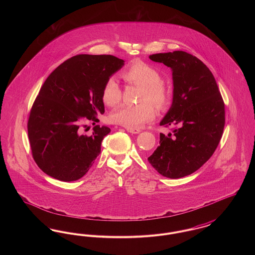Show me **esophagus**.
Instances as JSON below:
<instances>
[{
    "label": "esophagus",
    "mask_w": 255,
    "mask_h": 255,
    "mask_svg": "<svg viewBox=\"0 0 255 255\" xmlns=\"http://www.w3.org/2000/svg\"><path fill=\"white\" fill-rule=\"evenodd\" d=\"M126 130L131 133H138L141 132L139 129H136V128H127Z\"/></svg>",
    "instance_id": "1"
}]
</instances>
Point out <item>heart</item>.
<instances>
[{"mask_svg":"<svg viewBox=\"0 0 255 255\" xmlns=\"http://www.w3.org/2000/svg\"><path fill=\"white\" fill-rule=\"evenodd\" d=\"M122 76L129 83L141 87L139 101L143 102L137 105H122L111 114V122L126 128H137L155 117L152 103L158 109H164L169 104V92L161 82L160 73L154 67L138 62L126 69ZM121 98V87L115 78H110L102 90L103 102L107 106L114 107L119 104Z\"/></svg>","mask_w":255,"mask_h":255,"instance_id":"1","label":"heart"}]
</instances>
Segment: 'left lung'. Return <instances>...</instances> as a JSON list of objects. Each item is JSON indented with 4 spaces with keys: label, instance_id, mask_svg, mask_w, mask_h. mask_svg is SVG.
I'll use <instances>...</instances> for the list:
<instances>
[{
    "label": "left lung",
    "instance_id": "1",
    "mask_svg": "<svg viewBox=\"0 0 255 255\" xmlns=\"http://www.w3.org/2000/svg\"><path fill=\"white\" fill-rule=\"evenodd\" d=\"M149 58L172 71V104L159 125L175 128L159 134V146L148 160L161 176L179 179L213 155L224 131L225 104L213 74L197 57L175 50Z\"/></svg>",
    "mask_w": 255,
    "mask_h": 255
}]
</instances>
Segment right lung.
Masks as SVG:
<instances>
[{
  "label": "right lung",
  "instance_id": "right-lung-1",
  "mask_svg": "<svg viewBox=\"0 0 255 255\" xmlns=\"http://www.w3.org/2000/svg\"><path fill=\"white\" fill-rule=\"evenodd\" d=\"M125 61L113 55L79 54L58 66L42 86L30 111L27 132L32 156L44 173L62 182L82 178L111 132L96 125L81 133L86 121L103 115L102 90ZM96 124V123H94Z\"/></svg>",
  "mask_w": 255,
  "mask_h": 255
}]
</instances>
